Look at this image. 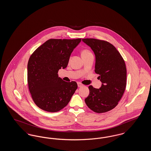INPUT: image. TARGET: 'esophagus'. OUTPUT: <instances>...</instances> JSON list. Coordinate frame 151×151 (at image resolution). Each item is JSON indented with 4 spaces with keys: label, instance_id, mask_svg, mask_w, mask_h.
<instances>
[{
    "label": "esophagus",
    "instance_id": "obj_1",
    "mask_svg": "<svg viewBox=\"0 0 151 151\" xmlns=\"http://www.w3.org/2000/svg\"><path fill=\"white\" fill-rule=\"evenodd\" d=\"M78 86L79 87H81V86H83V85L80 83H78Z\"/></svg>",
    "mask_w": 151,
    "mask_h": 151
}]
</instances>
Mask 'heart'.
<instances>
[{"label": "heart", "mask_w": 151, "mask_h": 151, "mask_svg": "<svg viewBox=\"0 0 151 151\" xmlns=\"http://www.w3.org/2000/svg\"><path fill=\"white\" fill-rule=\"evenodd\" d=\"M92 54L91 52V51L88 50H87V49H84V50L82 51V52H81V55L82 56L87 55H89V54Z\"/></svg>", "instance_id": "heart-1"}]
</instances>
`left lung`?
<instances>
[{"label": "left lung", "mask_w": 151, "mask_h": 151, "mask_svg": "<svg viewBox=\"0 0 151 151\" xmlns=\"http://www.w3.org/2000/svg\"><path fill=\"white\" fill-rule=\"evenodd\" d=\"M82 41L93 51L96 56L94 72L102 82L100 88L89 86V94L85 99L88 107L97 113L109 111L118 104L126 86L127 71L119 52L108 41L95 38Z\"/></svg>", "instance_id": "obj_1"}]
</instances>
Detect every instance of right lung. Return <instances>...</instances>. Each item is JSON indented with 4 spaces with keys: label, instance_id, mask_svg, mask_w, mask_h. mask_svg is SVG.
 Masks as SVG:
<instances>
[{
    "label": "right lung",
    "instance_id": "right-lung-1",
    "mask_svg": "<svg viewBox=\"0 0 151 151\" xmlns=\"http://www.w3.org/2000/svg\"><path fill=\"white\" fill-rule=\"evenodd\" d=\"M81 40L50 39L30 55L28 88L32 100L41 109L52 113L60 111L67 105L77 89L75 81H63L58 72L67 67L72 51Z\"/></svg>",
    "mask_w": 151,
    "mask_h": 151
}]
</instances>
